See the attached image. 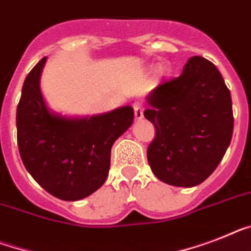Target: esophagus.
Here are the masks:
<instances>
[{"instance_id":"obj_1","label":"esophagus","mask_w":251,"mask_h":251,"mask_svg":"<svg viewBox=\"0 0 251 251\" xmlns=\"http://www.w3.org/2000/svg\"><path fill=\"white\" fill-rule=\"evenodd\" d=\"M132 107H134V113H135V119L140 120L143 119V111H144V107L140 102H134L132 103Z\"/></svg>"}]
</instances>
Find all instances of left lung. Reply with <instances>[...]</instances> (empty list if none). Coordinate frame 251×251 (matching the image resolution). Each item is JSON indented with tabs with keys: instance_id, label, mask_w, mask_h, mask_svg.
<instances>
[{
	"instance_id": "1",
	"label": "left lung",
	"mask_w": 251,
	"mask_h": 251,
	"mask_svg": "<svg viewBox=\"0 0 251 251\" xmlns=\"http://www.w3.org/2000/svg\"><path fill=\"white\" fill-rule=\"evenodd\" d=\"M148 103L144 116L155 127L147 151L153 174L174 186L201 184L220 165L232 139L231 93L218 69L194 56L180 76L151 92Z\"/></svg>"
}]
</instances>
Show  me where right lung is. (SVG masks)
I'll return each mask as SVG.
<instances>
[{"mask_svg":"<svg viewBox=\"0 0 251 251\" xmlns=\"http://www.w3.org/2000/svg\"><path fill=\"white\" fill-rule=\"evenodd\" d=\"M42 58L25 77L16 108L18 147L26 171L50 195L74 201L104 184L111 148L134 119L130 106L90 119L50 113L39 88Z\"/></svg>","mask_w":251,"mask_h":251,"instance_id":"right-lung-1","label":"right lung"}]
</instances>
